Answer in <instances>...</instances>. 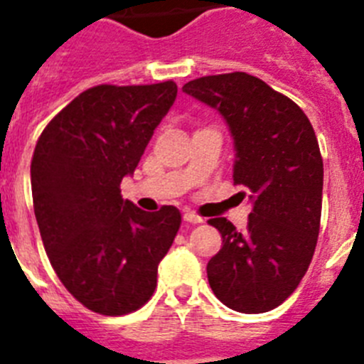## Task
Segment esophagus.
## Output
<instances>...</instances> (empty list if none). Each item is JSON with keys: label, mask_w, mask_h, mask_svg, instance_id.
Instances as JSON below:
<instances>
[{"label": "esophagus", "mask_w": 364, "mask_h": 364, "mask_svg": "<svg viewBox=\"0 0 364 364\" xmlns=\"http://www.w3.org/2000/svg\"><path fill=\"white\" fill-rule=\"evenodd\" d=\"M184 220L189 222V224H200V222L204 220V218L198 217V215L193 213V211H186V213H184Z\"/></svg>", "instance_id": "1"}]
</instances>
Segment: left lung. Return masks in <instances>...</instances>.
<instances>
[{
    "label": "left lung",
    "instance_id": "8db88e82",
    "mask_svg": "<svg viewBox=\"0 0 364 364\" xmlns=\"http://www.w3.org/2000/svg\"><path fill=\"white\" fill-rule=\"evenodd\" d=\"M182 91L217 109L235 144L233 182L252 193L247 228L208 224L222 247L208 281L222 304L242 314L277 308L304 277L323 208V159L308 117L288 96L246 73L191 80Z\"/></svg>",
    "mask_w": 364,
    "mask_h": 364
}]
</instances>
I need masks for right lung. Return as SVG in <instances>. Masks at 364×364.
Instances as JSON below:
<instances>
[{"instance_id":"right-lung-1","label":"right lung","mask_w":364,"mask_h":364,"mask_svg":"<svg viewBox=\"0 0 364 364\" xmlns=\"http://www.w3.org/2000/svg\"><path fill=\"white\" fill-rule=\"evenodd\" d=\"M175 98L171 80L91 87L38 138L31 186L45 252L69 294L96 314L117 317L149 301L182 222L175 205L147 213L120 195Z\"/></svg>"}]
</instances>
